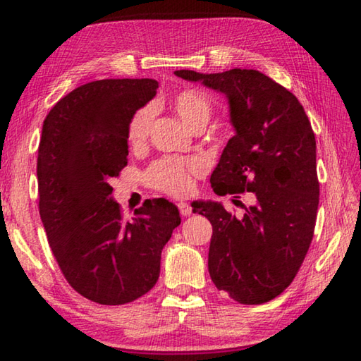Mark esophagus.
<instances>
[{"label": "esophagus", "instance_id": "esophagus-1", "mask_svg": "<svg viewBox=\"0 0 361 361\" xmlns=\"http://www.w3.org/2000/svg\"><path fill=\"white\" fill-rule=\"evenodd\" d=\"M178 209H180V213L183 216H189L192 213V209H191V205L189 204H186V202H180L178 204Z\"/></svg>", "mask_w": 361, "mask_h": 361}]
</instances>
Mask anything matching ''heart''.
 <instances>
[{
    "label": "heart",
    "mask_w": 361,
    "mask_h": 361,
    "mask_svg": "<svg viewBox=\"0 0 361 361\" xmlns=\"http://www.w3.org/2000/svg\"><path fill=\"white\" fill-rule=\"evenodd\" d=\"M172 108L189 129L205 126L212 114V103L209 97L194 89H186L175 94L172 99ZM152 116H154V111L151 106L140 108L132 116L129 126H127V138H129L130 145L140 146L148 140ZM204 170L205 162L199 157H162L152 162L146 170V181L157 191L180 197V195H186L191 191L194 178L202 175Z\"/></svg>",
    "instance_id": "b5f03b06"
}]
</instances>
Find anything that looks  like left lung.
<instances>
[{"mask_svg":"<svg viewBox=\"0 0 361 361\" xmlns=\"http://www.w3.org/2000/svg\"><path fill=\"white\" fill-rule=\"evenodd\" d=\"M175 75L226 95L235 135L210 183L218 195L247 191L255 199L242 218L219 202H192L213 228L210 277L240 304L271 301L296 277L314 237L320 188L312 126L290 90L256 70Z\"/></svg>","mask_w":361,"mask_h":361,"instance_id":"8db88e82","label":"left lung"}]
</instances>
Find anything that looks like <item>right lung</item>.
<instances>
[{
    "mask_svg": "<svg viewBox=\"0 0 361 361\" xmlns=\"http://www.w3.org/2000/svg\"><path fill=\"white\" fill-rule=\"evenodd\" d=\"M156 79H102L71 90L46 116L38 148L39 215L73 288L90 301L132 302L156 285L162 248L181 223L166 199L122 216L108 180L127 166V126L154 99Z\"/></svg>",
    "mask_w": 361,
    "mask_h": 361,
    "instance_id": "add662e5",
    "label": "right lung"
}]
</instances>
